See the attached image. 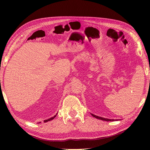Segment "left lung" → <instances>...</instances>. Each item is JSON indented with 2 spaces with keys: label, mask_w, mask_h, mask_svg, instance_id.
Wrapping results in <instances>:
<instances>
[{
  "label": "left lung",
  "mask_w": 150,
  "mask_h": 150,
  "mask_svg": "<svg viewBox=\"0 0 150 150\" xmlns=\"http://www.w3.org/2000/svg\"><path fill=\"white\" fill-rule=\"evenodd\" d=\"M92 116L94 117H96V118H98L99 120H104V121H116V120H110V119H108V118H104V117H99V116H96L94 115H93L91 114Z\"/></svg>",
  "instance_id": "obj_1"
}]
</instances>
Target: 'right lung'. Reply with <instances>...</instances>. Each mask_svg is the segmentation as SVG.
<instances>
[{"label": "right lung", "instance_id": "1", "mask_svg": "<svg viewBox=\"0 0 150 150\" xmlns=\"http://www.w3.org/2000/svg\"><path fill=\"white\" fill-rule=\"evenodd\" d=\"M56 116V115H55V116H54L53 117H51V118H49V119H48V120H44V122H47V121H51V120H53L54 117H55Z\"/></svg>", "mask_w": 150, "mask_h": 150}]
</instances>
